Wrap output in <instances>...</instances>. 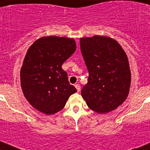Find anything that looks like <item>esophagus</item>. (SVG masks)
Listing matches in <instances>:
<instances>
[{"instance_id": "34e87169", "label": "esophagus", "mask_w": 150, "mask_h": 150, "mask_svg": "<svg viewBox=\"0 0 150 150\" xmlns=\"http://www.w3.org/2000/svg\"><path fill=\"white\" fill-rule=\"evenodd\" d=\"M75 87L77 89V92H80V89H81V86H80L79 84H75Z\"/></svg>"}]
</instances>
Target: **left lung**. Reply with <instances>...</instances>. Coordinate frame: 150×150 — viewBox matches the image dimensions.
<instances>
[{
  "instance_id": "8db88e82",
  "label": "left lung",
  "mask_w": 150,
  "mask_h": 150,
  "mask_svg": "<svg viewBox=\"0 0 150 150\" xmlns=\"http://www.w3.org/2000/svg\"><path fill=\"white\" fill-rule=\"evenodd\" d=\"M80 47L89 71L82 96L96 113L114 110L129 93L131 71L125 52L117 41L104 36L81 38Z\"/></svg>"
}]
</instances>
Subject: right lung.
I'll list each match as a JSON object with an SVG mask.
<instances>
[{
    "mask_svg": "<svg viewBox=\"0 0 150 150\" xmlns=\"http://www.w3.org/2000/svg\"><path fill=\"white\" fill-rule=\"evenodd\" d=\"M75 50L74 39L54 36L39 38L28 49L20 71L21 86L35 109L47 115L56 114L76 93L61 68Z\"/></svg>",
    "mask_w": 150,
    "mask_h": 150,
    "instance_id": "1",
    "label": "right lung"
}]
</instances>
